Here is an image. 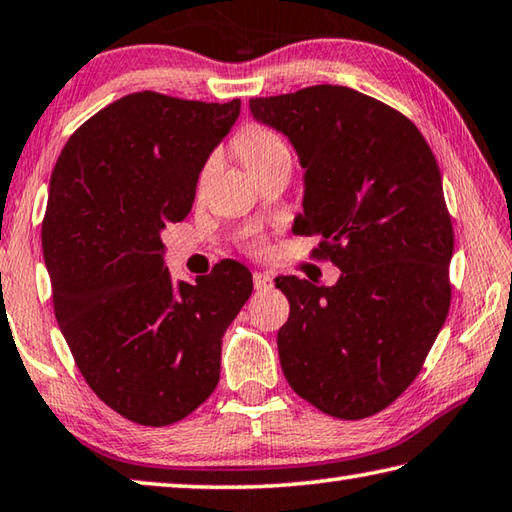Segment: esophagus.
<instances>
[{
  "label": "esophagus",
  "instance_id": "34e87169",
  "mask_svg": "<svg viewBox=\"0 0 512 512\" xmlns=\"http://www.w3.org/2000/svg\"><path fill=\"white\" fill-rule=\"evenodd\" d=\"M272 285H274L272 276L265 272H254V287L258 289V292H263V289H269Z\"/></svg>",
  "mask_w": 512,
  "mask_h": 512
}]
</instances>
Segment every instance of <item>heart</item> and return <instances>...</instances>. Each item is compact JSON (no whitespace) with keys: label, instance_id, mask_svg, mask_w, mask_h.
Returning a JSON list of instances; mask_svg holds the SVG:
<instances>
[{"label":"heart","instance_id":"obj_1","mask_svg":"<svg viewBox=\"0 0 512 512\" xmlns=\"http://www.w3.org/2000/svg\"><path fill=\"white\" fill-rule=\"evenodd\" d=\"M236 151L240 160L245 162V167L252 173L267 169L269 165H274L276 160L289 158V149L283 138L272 129L258 127V124L247 127L240 133L236 140Z\"/></svg>","mask_w":512,"mask_h":512}]
</instances>
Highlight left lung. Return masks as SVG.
<instances>
[{
    "label": "left lung",
    "instance_id": "8db88e82",
    "mask_svg": "<svg viewBox=\"0 0 512 512\" xmlns=\"http://www.w3.org/2000/svg\"><path fill=\"white\" fill-rule=\"evenodd\" d=\"M249 111L305 171L294 234H321L316 254L341 269L332 287L276 278L285 379L330 417H372L414 381L448 316L455 236L437 160L406 115L347 86L254 98Z\"/></svg>",
    "mask_w": 512,
    "mask_h": 512
}]
</instances>
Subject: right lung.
<instances>
[{"instance_id":"add662e5","label":"right lung","mask_w":512,"mask_h":512,"mask_svg":"<svg viewBox=\"0 0 512 512\" xmlns=\"http://www.w3.org/2000/svg\"><path fill=\"white\" fill-rule=\"evenodd\" d=\"M238 115L240 100L124 95L73 133L53 169L42 249L55 318L91 390L140 426H169L207 401L223 336L252 296L236 260L173 283L162 243Z\"/></svg>"}]
</instances>
